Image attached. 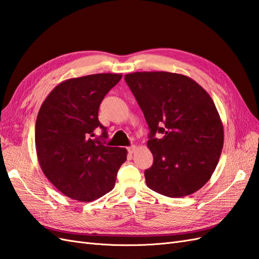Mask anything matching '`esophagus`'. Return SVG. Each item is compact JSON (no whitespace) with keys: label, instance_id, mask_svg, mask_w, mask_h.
Wrapping results in <instances>:
<instances>
[{"label":"esophagus","instance_id":"esophagus-1","mask_svg":"<svg viewBox=\"0 0 259 259\" xmlns=\"http://www.w3.org/2000/svg\"><path fill=\"white\" fill-rule=\"evenodd\" d=\"M137 150H138V147H137L136 145H132V146L128 147V152H129L130 154H135V153L137 152Z\"/></svg>","mask_w":259,"mask_h":259}]
</instances>
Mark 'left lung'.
Wrapping results in <instances>:
<instances>
[{"instance_id": "obj_1", "label": "left lung", "mask_w": 259, "mask_h": 259, "mask_svg": "<svg viewBox=\"0 0 259 259\" xmlns=\"http://www.w3.org/2000/svg\"><path fill=\"white\" fill-rule=\"evenodd\" d=\"M124 80L151 130L147 147L154 161L144 172L146 186L169 197L198 191L215 171L224 146L223 121L210 95L180 73L138 71Z\"/></svg>"}]
</instances>
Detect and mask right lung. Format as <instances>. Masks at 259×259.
<instances>
[{
	"mask_svg": "<svg viewBox=\"0 0 259 259\" xmlns=\"http://www.w3.org/2000/svg\"><path fill=\"white\" fill-rule=\"evenodd\" d=\"M121 73H95L63 81L42 103L35 121V149L43 174L66 196L92 202L112 191L118 169L127 159L123 147L93 138L103 130L101 102Z\"/></svg>",
	"mask_w": 259,
	"mask_h": 259,
	"instance_id": "1",
	"label": "right lung"
}]
</instances>
